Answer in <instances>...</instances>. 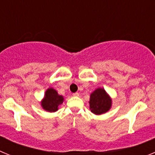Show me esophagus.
<instances>
[{"label": "esophagus", "instance_id": "34e87169", "mask_svg": "<svg viewBox=\"0 0 155 155\" xmlns=\"http://www.w3.org/2000/svg\"><path fill=\"white\" fill-rule=\"evenodd\" d=\"M73 96H74V97H78V96H79V93H78V92L74 93V94H73Z\"/></svg>", "mask_w": 155, "mask_h": 155}]
</instances>
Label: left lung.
<instances>
[{"label":"left lung","mask_w":155,"mask_h":155,"mask_svg":"<svg viewBox=\"0 0 155 155\" xmlns=\"http://www.w3.org/2000/svg\"><path fill=\"white\" fill-rule=\"evenodd\" d=\"M89 104L91 113L101 115L111 109L112 99L104 88L98 87L90 94Z\"/></svg>","instance_id":"obj_1"}]
</instances>
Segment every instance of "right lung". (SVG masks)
<instances>
[{
  "instance_id": "right-lung-1",
  "label": "right lung",
  "mask_w": 155,
  "mask_h": 155,
  "mask_svg": "<svg viewBox=\"0 0 155 155\" xmlns=\"http://www.w3.org/2000/svg\"><path fill=\"white\" fill-rule=\"evenodd\" d=\"M64 102V97L57 93L53 87L48 88L45 93L44 98L41 102L42 109L50 113H54L58 110V106Z\"/></svg>"
}]
</instances>
